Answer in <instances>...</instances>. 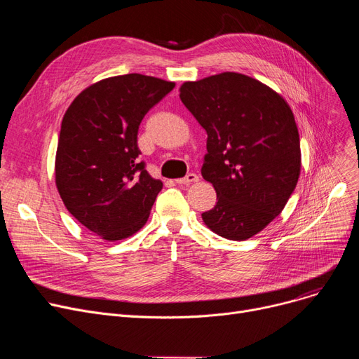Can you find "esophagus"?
I'll return each instance as SVG.
<instances>
[{
  "instance_id": "obj_1",
  "label": "esophagus",
  "mask_w": 359,
  "mask_h": 359,
  "mask_svg": "<svg viewBox=\"0 0 359 359\" xmlns=\"http://www.w3.org/2000/svg\"><path fill=\"white\" fill-rule=\"evenodd\" d=\"M198 180H199L198 175L189 173V175H186V176L182 177V179H177L176 183H177V184H191V183H195V182H198Z\"/></svg>"
}]
</instances>
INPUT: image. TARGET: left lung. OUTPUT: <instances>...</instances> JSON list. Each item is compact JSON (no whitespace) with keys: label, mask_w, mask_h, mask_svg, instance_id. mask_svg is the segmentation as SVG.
<instances>
[{"label":"left lung","mask_w":359,"mask_h":359,"mask_svg":"<svg viewBox=\"0 0 359 359\" xmlns=\"http://www.w3.org/2000/svg\"><path fill=\"white\" fill-rule=\"evenodd\" d=\"M180 100L208 135L201 172L217 205L202 214L203 222L224 238L253 237L284 210L299 177L292 110L272 88L238 72L187 81Z\"/></svg>","instance_id":"8db88e82"}]
</instances>
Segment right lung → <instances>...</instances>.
I'll list each match as a JSON object with an SVG mask.
<instances>
[{
	"label": "right lung",
	"instance_id": "add662e5",
	"mask_svg": "<svg viewBox=\"0 0 359 359\" xmlns=\"http://www.w3.org/2000/svg\"><path fill=\"white\" fill-rule=\"evenodd\" d=\"M175 83L126 74L87 87L65 111L55 182L69 214L104 240L144 227L163 183L140 160L138 129Z\"/></svg>",
	"mask_w": 359,
	"mask_h": 359
}]
</instances>
